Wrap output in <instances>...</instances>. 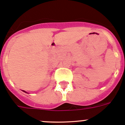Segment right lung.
Here are the masks:
<instances>
[{
	"instance_id": "obj_1",
	"label": "right lung",
	"mask_w": 125,
	"mask_h": 125,
	"mask_svg": "<svg viewBox=\"0 0 125 125\" xmlns=\"http://www.w3.org/2000/svg\"><path fill=\"white\" fill-rule=\"evenodd\" d=\"M23 92H25V91H23Z\"/></svg>"
}]
</instances>
